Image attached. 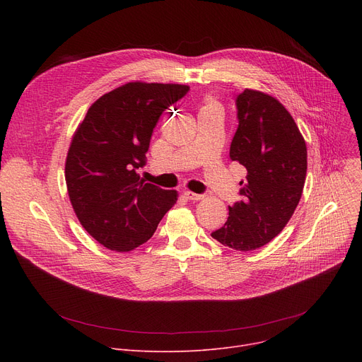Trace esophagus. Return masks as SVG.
I'll return each instance as SVG.
<instances>
[{"label": "esophagus", "instance_id": "obj_1", "mask_svg": "<svg viewBox=\"0 0 362 362\" xmlns=\"http://www.w3.org/2000/svg\"><path fill=\"white\" fill-rule=\"evenodd\" d=\"M185 197H186L187 199H191V201H201V199H204V195L195 194V192H191V191H186V192H185Z\"/></svg>", "mask_w": 362, "mask_h": 362}]
</instances>
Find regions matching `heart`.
Wrapping results in <instances>:
<instances>
[{
    "mask_svg": "<svg viewBox=\"0 0 362 362\" xmlns=\"http://www.w3.org/2000/svg\"><path fill=\"white\" fill-rule=\"evenodd\" d=\"M213 107H218L214 101H211V100H208L205 104H204V107H202V110H206V108H213Z\"/></svg>",
    "mask_w": 362,
    "mask_h": 362,
    "instance_id": "obj_1",
    "label": "heart"
}]
</instances>
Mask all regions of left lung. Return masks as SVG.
<instances>
[{
  "label": "left lung",
  "instance_id": "1",
  "mask_svg": "<svg viewBox=\"0 0 362 362\" xmlns=\"http://www.w3.org/2000/svg\"><path fill=\"white\" fill-rule=\"evenodd\" d=\"M238 129L230 160L242 164L240 201L211 236L236 251H254L288 224L307 176V145L289 114L270 95L245 89L236 98Z\"/></svg>",
  "mask_w": 362,
  "mask_h": 362
}]
</instances>
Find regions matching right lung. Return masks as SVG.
Instances as JSON below:
<instances>
[{"label": "right lung", "mask_w": 362, "mask_h": 362, "mask_svg": "<svg viewBox=\"0 0 362 362\" xmlns=\"http://www.w3.org/2000/svg\"><path fill=\"white\" fill-rule=\"evenodd\" d=\"M187 90L176 83H126L95 101L74 132L66 158L69 198L85 230L111 251L145 243L177 201L176 191L145 183L138 168L160 116Z\"/></svg>", "instance_id": "right-lung-1"}]
</instances>
